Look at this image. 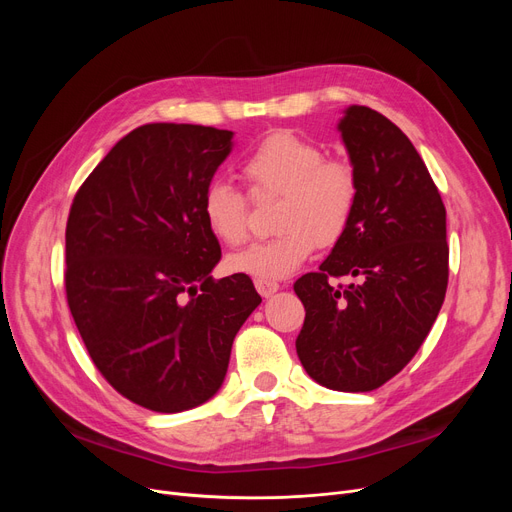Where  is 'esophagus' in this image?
I'll return each instance as SVG.
<instances>
[{
	"mask_svg": "<svg viewBox=\"0 0 512 512\" xmlns=\"http://www.w3.org/2000/svg\"><path fill=\"white\" fill-rule=\"evenodd\" d=\"M255 288H257V292L261 294V297L270 299L272 294H276V292H278L280 284H278L276 280H263V278H257V280H255Z\"/></svg>",
	"mask_w": 512,
	"mask_h": 512,
	"instance_id": "esophagus-1",
	"label": "esophagus"
}]
</instances>
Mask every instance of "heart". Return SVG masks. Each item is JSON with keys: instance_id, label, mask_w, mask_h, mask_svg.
Returning <instances> with one entry per match:
<instances>
[{"instance_id": "b5f03b06", "label": "heart", "mask_w": 512, "mask_h": 512, "mask_svg": "<svg viewBox=\"0 0 512 512\" xmlns=\"http://www.w3.org/2000/svg\"><path fill=\"white\" fill-rule=\"evenodd\" d=\"M251 193L280 195L274 215L276 236L232 253L228 267L236 274L280 280L311 257L315 240L334 245L351 224L357 205V174L342 159L326 153L299 134L278 130L255 145L242 161ZM201 213L211 234L230 247L249 236L247 197L224 180H211L201 197Z\"/></svg>"}]
</instances>
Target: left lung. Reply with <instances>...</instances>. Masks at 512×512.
<instances>
[{"label":"left lung","instance_id":"left-lung-1","mask_svg":"<svg viewBox=\"0 0 512 512\" xmlns=\"http://www.w3.org/2000/svg\"><path fill=\"white\" fill-rule=\"evenodd\" d=\"M340 139L357 174L351 224L319 272L294 282L305 305L297 355L338 392H369L405 367L432 330L448 286L446 209L413 143L365 105H348ZM334 275L359 277L342 289Z\"/></svg>","mask_w":512,"mask_h":512}]
</instances>
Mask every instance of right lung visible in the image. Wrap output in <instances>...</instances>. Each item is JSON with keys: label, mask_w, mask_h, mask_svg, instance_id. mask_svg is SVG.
Masks as SVG:
<instances>
[{"label": "right lung", "mask_w": 512, "mask_h": 512, "mask_svg": "<svg viewBox=\"0 0 512 512\" xmlns=\"http://www.w3.org/2000/svg\"><path fill=\"white\" fill-rule=\"evenodd\" d=\"M232 147V130L134 128L78 188L68 215L74 324L103 378L149 411H188L218 392L234 336L261 303L247 274L211 276L222 251L201 197Z\"/></svg>", "instance_id": "add662e5"}]
</instances>
